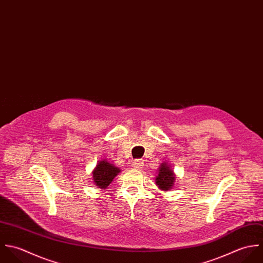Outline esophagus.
I'll return each instance as SVG.
<instances>
[{
    "instance_id": "1",
    "label": "esophagus",
    "mask_w": 263,
    "mask_h": 263,
    "mask_svg": "<svg viewBox=\"0 0 263 263\" xmlns=\"http://www.w3.org/2000/svg\"><path fill=\"white\" fill-rule=\"evenodd\" d=\"M143 165H144V161H143V160H139V159H137V160H134V161L132 162V166H133L134 168H136V170L142 168V167H143Z\"/></svg>"
}]
</instances>
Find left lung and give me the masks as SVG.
<instances>
[{
  "label": "left lung",
  "instance_id": "obj_1",
  "mask_svg": "<svg viewBox=\"0 0 263 263\" xmlns=\"http://www.w3.org/2000/svg\"><path fill=\"white\" fill-rule=\"evenodd\" d=\"M176 181V174L171 167L170 163L161 162L158 170V175L156 177V184L159 190L168 191L173 189Z\"/></svg>",
  "mask_w": 263,
  "mask_h": 263
}]
</instances>
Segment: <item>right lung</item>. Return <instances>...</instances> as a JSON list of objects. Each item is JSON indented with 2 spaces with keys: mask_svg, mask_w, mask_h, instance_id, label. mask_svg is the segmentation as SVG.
I'll return each instance as SVG.
<instances>
[{
  "mask_svg": "<svg viewBox=\"0 0 263 263\" xmlns=\"http://www.w3.org/2000/svg\"><path fill=\"white\" fill-rule=\"evenodd\" d=\"M121 170L105 158L100 159L92 171V182L100 189H106Z\"/></svg>",
  "mask_w": 263,
  "mask_h": 263,
  "instance_id": "add662e5",
  "label": "right lung"
}]
</instances>
